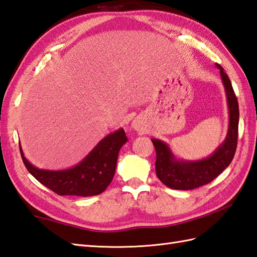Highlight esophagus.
Instances as JSON below:
<instances>
[{
    "label": "esophagus",
    "mask_w": 257,
    "mask_h": 257,
    "mask_svg": "<svg viewBox=\"0 0 257 257\" xmlns=\"http://www.w3.org/2000/svg\"><path fill=\"white\" fill-rule=\"evenodd\" d=\"M132 127L136 131L141 130L142 127H143V123H142V121L140 118H134L133 122H132Z\"/></svg>",
    "instance_id": "obj_1"
}]
</instances>
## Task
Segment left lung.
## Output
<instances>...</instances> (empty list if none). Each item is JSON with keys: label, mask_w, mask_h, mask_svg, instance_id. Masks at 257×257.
<instances>
[{"label": "left lung", "mask_w": 257, "mask_h": 257, "mask_svg": "<svg viewBox=\"0 0 257 257\" xmlns=\"http://www.w3.org/2000/svg\"><path fill=\"white\" fill-rule=\"evenodd\" d=\"M215 66L220 69L229 109V127L223 143L207 158L199 161H185L176 158L165 142L152 139L156 150V175L164 185L172 189L190 190L209 184L229 166L234 157L240 117L238 103L232 83L223 68L218 64Z\"/></svg>", "instance_id": "8db88e82"}]
</instances>
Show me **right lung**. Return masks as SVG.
<instances>
[{"mask_svg":"<svg viewBox=\"0 0 257 257\" xmlns=\"http://www.w3.org/2000/svg\"><path fill=\"white\" fill-rule=\"evenodd\" d=\"M123 128L106 135L76 166L62 170L39 169L27 161L20 144L22 159L33 177L59 196L90 197L103 192L115 174L118 152L126 143Z\"/></svg>","mask_w":257,"mask_h":257,"instance_id":"1","label":"right lung"}]
</instances>
